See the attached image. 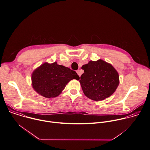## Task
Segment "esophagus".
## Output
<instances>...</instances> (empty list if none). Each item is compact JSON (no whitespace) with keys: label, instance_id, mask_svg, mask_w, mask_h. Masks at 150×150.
Listing matches in <instances>:
<instances>
[{"label":"esophagus","instance_id":"1","mask_svg":"<svg viewBox=\"0 0 150 150\" xmlns=\"http://www.w3.org/2000/svg\"><path fill=\"white\" fill-rule=\"evenodd\" d=\"M76 72H77V74H78V75L79 76V77L81 76V73L80 72V71L79 70H77L76 71Z\"/></svg>","mask_w":150,"mask_h":150}]
</instances>
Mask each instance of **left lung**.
<instances>
[{
	"instance_id": "left-lung-1",
	"label": "left lung",
	"mask_w": 150,
	"mask_h": 150,
	"mask_svg": "<svg viewBox=\"0 0 150 150\" xmlns=\"http://www.w3.org/2000/svg\"><path fill=\"white\" fill-rule=\"evenodd\" d=\"M84 73L79 81L85 95L101 101L111 96L120 83L119 75L113 66L102 60L90 61L82 67Z\"/></svg>"
}]
</instances>
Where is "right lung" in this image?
<instances>
[{"label": "right lung", "instance_id": "right-lung-1", "mask_svg": "<svg viewBox=\"0 0 150 150\" xmlns=\"http://www.w3.org/2000/svg\"><path fill=\"white\" fill-rule=\"evenodd\" d=\"M79 79L75 71L57 64L45 62L37 68L32 74V85L33 89L46 98L58 96L67 84L72 79Z\"/></svg>", "mask_w": 150, "mask_h": 150}]
</instances>
